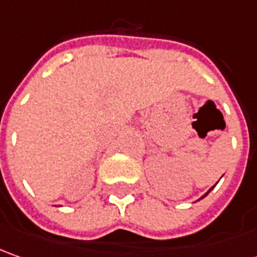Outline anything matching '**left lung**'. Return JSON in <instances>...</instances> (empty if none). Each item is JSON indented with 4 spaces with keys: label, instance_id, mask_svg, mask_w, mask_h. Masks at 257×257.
<instances>
[{
    "label": "left lung",
    "instance_id": "8db88e82",
    "mask_svg": "<svg viewBox=\"0 0 257 257\" xmlns=\"http://www.w3.org/2000/svg\"><path fill=\"white\" fill-rule=\"evenodd\" d=\"M213 186H215V185H213ZM213 186H212V188H210V189H209L208 192H206V193H205V195H203V196H202V198H200V199H203V198H205V196H208V193H209V192H210V190L213 189ZM200 199H198V200H200Z\"/></svg>",
    "mask_w": 257,
    "mask_h": 257
}]
</instances>
